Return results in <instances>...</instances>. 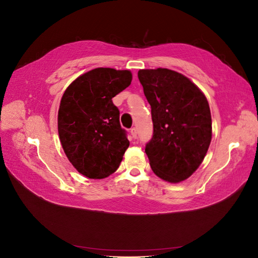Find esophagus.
<instances>
[{
  "label": "esophagus",
  "instance_id": "1",
  "mask_svg": "<svg viewBox=\"0 0 258 258\" xmlns=\"http://www.w3.org/2000/svg\"><path fill=\"white\" fill-rule=\"evenodd\" d=\"M130 132H131V136H132V138H134V139H137V137H138V131H137V128H132V129L130 130Z\"/></svg>",
  "mask_w": 258,
  "mask_h": 258
}]
</instances>
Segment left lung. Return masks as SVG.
<instances>
[{"label": "left lung", "instance_id": "obj_1", "mask_svg": "<svg viewBox=\"0 0 258 258\" xmlns=\"http://www.w3.org/2000/svg\"><path fill=\"white\" fill-rule=\"evenodd\" d=\"M138 76L152 107L154 134L145 147L151 168L166 182L185 181L204 161L212 139L208 100L172 70H140Z\"/></svg>", "mask_w": 258, "mask_h": 258}]
</instances>
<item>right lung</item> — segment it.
Instances as JSON below:
<instances>
[{"instance_id":"obj_1","label":"right lung","mask_w":258,"mask_h":258,"mask_svg":"<svg viewBox=\"0 0 258 258\" xmlns=\"http://www.w3.org/2000/svg\"><path fill=\"white\" fill-rule=\"evenodd\" d=\"M129 70L97 68L69 85L60 101L58 134L73 167L105 178L118 169L129 141L112 99L131 84Z\"/></svg>"}]
</instances>
